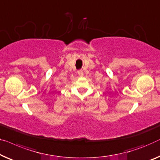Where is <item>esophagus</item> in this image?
Masks as SVG:
<instances>
[{"label":"esophagus","instance_id":"1","mask_svg":"<svg viewBox=\"0 0 160 160\" xmlns=\"http://www.w3.org/2000/svg\"><path fill=\"white\" fill-rule=\"evenodd\" d=\"M78 74L79 76H84V71L82 70H78Z\"/></svg>","mask_w":160,"mask_h":160}]
</instances>
